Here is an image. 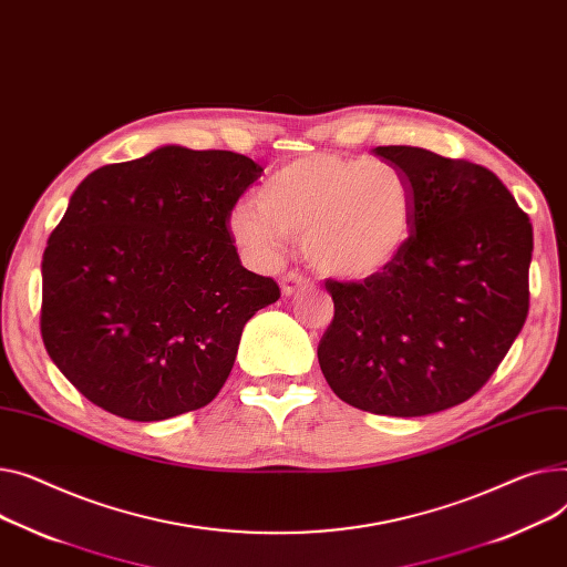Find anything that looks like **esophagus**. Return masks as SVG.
<instances>
[{
    "instance_id": "1",
    "label": "esophagus",
    "mask_w": 567,
    "mask_h": 567,
    "mask_svg": "<svg viewBox=\"0 0 567 567\" xmlns=\"http://www.w3.org/2000/svg\"><path fill=\"white\" fill-rule=\"evenodd\" d=\"M308 287H312V282L308 278H303V276H298V274H287L280 280V289H282L285 298H289V296H293L298 291H303Z\"/></svg>"
}]
</instances>
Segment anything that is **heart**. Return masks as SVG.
Listing matches in <instances>:
<instances>
[{"label":"heart","mask_w":567,"mask_h":567,"mask_svg":"<svg viewBox=\"0 0 567 567\" xmlns=\"http://www.w3.org/2000/svg\"><path fill=\"white\" fill-rule=\"evenodd\" d=\"M414 209V186L396 164L319 153L280 166L255 203L230 214L228 233L259 267H271L289 239H300L319 274L362 282L403 255Z\"/></svg>","instance_id":"1"}]
</instances>
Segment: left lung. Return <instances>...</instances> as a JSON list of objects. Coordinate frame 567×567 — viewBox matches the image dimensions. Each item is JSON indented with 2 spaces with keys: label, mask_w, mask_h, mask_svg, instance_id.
<instances>
[{
  "label": "left lung",
  "mask_w": 567,
  "mask_h": 567,
  "mask_svg": "<svg viewBox=\"0 0 567 567\" xmlns=\"http://www.w3.org/2000/svg\"><path fill=\"white\" fill-rule=\"evenodd\" d=\"M373 155L410 177L414 233L385 274L326 282L334 317L317 355L349 405L422 417L474 396L515 342L534 230L493 171L412 145Z\"/></svg>",
  "instance_id": "obj_1"
}]
</instances>
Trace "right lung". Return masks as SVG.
Segmentation results:
<instances>
[{
  "instance_id": "obj_1",
  "label": "right lung",
  "mask_w": 567,
  "mask_h": 567,
  "mask_svg": "<svg viewBox=\"0 0 567 567\" xmlns=\"http://www.w3.org/2000/svg\"><path fill=\"white\" fill-rule=\"evenodd\" d=\"M261 173L228 150L162 145L74 188L43 255L41 332L89 401L162 422L220 392L244 326L280 298L228 233Z\"/></svg>"
}]
</instances>
